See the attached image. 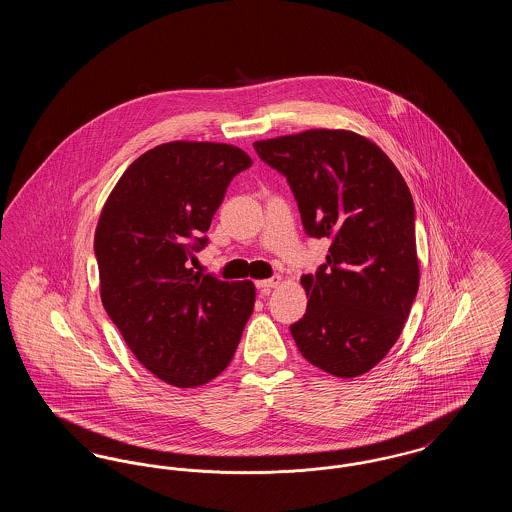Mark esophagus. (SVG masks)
<instances>
[{"label": "esophagus", "instance_id": "obj_1", "mask_svg": "<svg viewBox=\"0 0 512 512\" xmlns=\"http://www.w3.org/2000/svg\"><path fill=\"white\" fill-rule=\"evenodd\" d=\"M280 282H282L280 276H272V278H268V280H259V282H257V288H259L261 292H267L270 288H276Z\"/></svg>", "mask_w": 512, "mask_h": 512}]
</instances>
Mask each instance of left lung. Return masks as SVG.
I'll return each mask as SVG.
<instances>
[{
  "label": "left lung",
  "instance_id": "1",
  "mask_svg": "<svg viewBox=\"0 0 512 512\" xmlns=\"http://www.w3.org/2000/svg\"><path fill=\"white\" fill-rule=\"evenodd\" d=\"M292 188L303 228L330 238L326 263L303 274L307 313L290 326L301 355L355 378L401 336L418 292L414 203L390 157L351 130H305L253 144Z\"/></svg>",
  "mask_w": 512,
  "mask_h": 512
}]
</instances>
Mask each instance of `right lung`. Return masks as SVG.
<instances>
[{
  "mask_svg": "<svg viewBox=\"0 0 512 512\" xmlns=\"http://www.w3.org/2000/svg\"><path fill=\"white\" fill-rule=\"evenodd\" d=\"M251 165L228 144H161L124 171L101 209V303L134 357L176 388L217 378L253 313L251 280L224 282L190 267L230 180Z\"/></svg>",
  "mask_w": 512,
  "mask_h": 512,
  "instance_id": "1",
  "label": "right lung"
}]
</instances>
